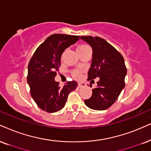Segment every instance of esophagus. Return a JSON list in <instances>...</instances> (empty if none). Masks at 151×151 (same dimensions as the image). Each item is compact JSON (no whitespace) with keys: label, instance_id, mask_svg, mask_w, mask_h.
<instances>
[{"label":"esophagus","instance_id":"esophagus-1","mask_svg":"<svg viewBox=\"0 0 151 151\" xmlns=\"http://www.w3.org/2000/svg\"><path fill=\"white\" fill-rule=\"evenodd\" d=\"M86 84L84 83H78V88H81L83 86H85Z\"/></svg>","mask_w":151,"mask_h":151}]
</instances>
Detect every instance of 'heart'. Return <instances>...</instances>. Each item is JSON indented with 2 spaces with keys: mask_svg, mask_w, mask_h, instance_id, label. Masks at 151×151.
I'll return each instance as SVG.
<instances>
[{
  "mask_svg": "<svg viewBox=\"0 0 151 151\" xmlns=\"http://www.w3.org/2000/svg\"><path fill=\"white\" fill-rule=\"evenodd\" d=\"M87 47H88L87 45H80L79 47H77V49H82L87 48ZM72 76H73L75 79H80L81 77L82 72L81 70H74L72 72Z\"/></svg>",
  "mask_w": 151,
  "mask_h": 151,
  "instance_id": "1",
  "label": "heart"
}]
</instances>
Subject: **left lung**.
<instances>
[{"mask_svg": "<svg viewBox=\"0 0 151 151\" xmlns=\"http://www.w3.org/2000/svg\"><path fill=\"white\" fill-rule=\"evenodd\" d=\"M80 39L91 45L93 49L88 80L100 78L97 87L92 90V96L85 100L84 103L94 110L107 109L116 102L125 87L127 74L125 60L121 53L102 38L81 36Z\"/></svg>", "mask_w": 151, "mask_h": 151, "instance_id": "left-lung-1", "label": "left lung"}]
</instances>
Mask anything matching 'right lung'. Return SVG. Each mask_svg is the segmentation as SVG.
<instances>
[{"label":"right lung","instance_id":"right-lung-1","mask_svg":"<svg viewBox=\"0 0 151 151\" xmlns=\"http://www.w3.org/2000/svg\"><path fill=\"white\" fill-rule=\"evenodd\" d=\"M79 39L77 35L53 34L38 47L28 63L27 81L30 94L37 105L48 113L61 110L69 93L77 88L75 81H67L62 88L54 79L62 53Z\"/></svg>","mask_w":151,"mask_h":151}]
</instances>
